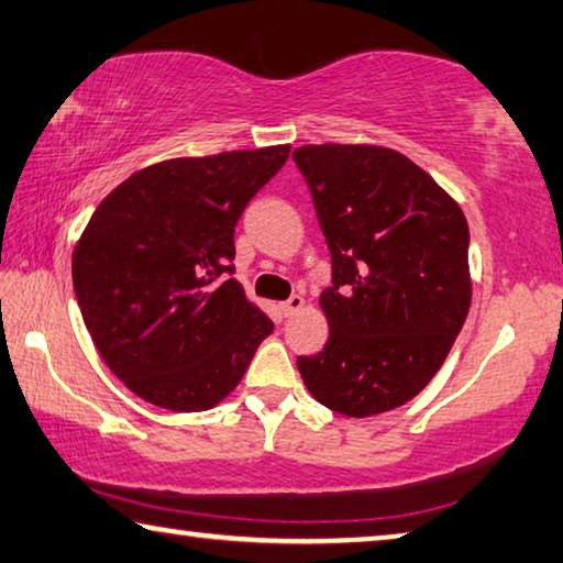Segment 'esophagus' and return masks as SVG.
Here are the masks:
<instances>
[{
    "mask_svg": "<svg viewBox=\"0 0 563 563\" xmlns=\"http://www.w3.org/2000/svg\"><path fill=\"white\" fill-rule=\"evenodd\" d=\"M302 306H306V300H302V296H290L288 300L280 302V313H283L285 318H290V316L300 313Z\"/></svg>",
    "mask_w": 563,
    "mask_h": 563,
    "instance_id": "obj_1",
    "label": "esophagus"
}]
</instances>
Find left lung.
Instances as JSON below:
<instances>
[{"label":"left lung","mask_w":563,"mask_h":563,"mask_svg":"<svg viewBox=\"0 0 563 563\" xmlns=\"http://www.w3.org/2000/svg\"><path fill=\"white\" fill-rule=\"evenodd\" d=\"M292 159L333 263L320 296L330 335L298 358L302 383L335 413H386L428 386L468 316V222L396 150L306 145Z\"/></svg>","instance_id":"1"}]
</instances>
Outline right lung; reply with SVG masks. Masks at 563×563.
I'll use <instances>...</instances> for the list:
<instances>
[{"mask_svg":"<svg viewBox=\"0 0 563 563\" xmlns=\"http://www.w3.org/2000/svg\"><path fill=\"white\" fill-rule=\"evenodd\" d=\"M290 145L175 157L97 205L73 255L75 296L102 361L147 404L218 406L273 320L233 275L235 225Z\"/></svg>","mask_w":563,"mask_h":563,"instance_id":"add662e5","label":"right lung"}]
</instances>
